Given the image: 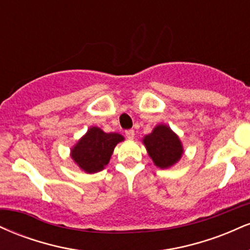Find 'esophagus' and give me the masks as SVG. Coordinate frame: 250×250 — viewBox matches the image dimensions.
Instances as JSON below:
<instances>
[{"label": "esophagus", "instance_id": "obj_1", "mask_svg": "<svg viewBox=\"0 0 250 250\" xmlns=\"http://www.w3.org/2000/svg\"><path fill=\"white\" fill-rule=\"evenodd\" d=\"M125 136H127V139H129V140H133L134 136H135V131L133 130V129L125 130Z\"/></svg>", "mask_w": 250, "mask_h": 250}]
</instances>
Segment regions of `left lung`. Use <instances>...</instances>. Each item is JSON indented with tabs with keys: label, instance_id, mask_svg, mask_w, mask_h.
<instances>
[{
	"label": "left lung",
	"instance_id": "8db88e82",
	"mask_svg": "<svg viewBox=\"0 0 250 250\" xmlns=\"http://www.w3.org/2000/svg\"><path fill=\"white\" fill-rule=\"evenodd\" d=\"M149 156L155 166L166 169L179 162L183 154V147L179 136L168 125H159L149 135L143 137Z\"/></svg>",
	"mask_w": 250,
	"mask_h": 250
}]
</instances>
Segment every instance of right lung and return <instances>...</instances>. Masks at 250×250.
<instances>
[{
    "mask_svg": "<svg viewBox=\"0 0 250 250\" xmlns=\"http://www.w3.org/2000/svg\"><path fill=\"white\" fill-rule=\"evenodd\" d=\"M123 140L122 135L91 127L71 148V159L85 173H97L108 165L115 146Z\"/></svg>",
    "mask_w": 250,
    "mask_h": 250,
    "instance_id": "right-lung-1",
    "label": "right lung"
}]
</instances>
